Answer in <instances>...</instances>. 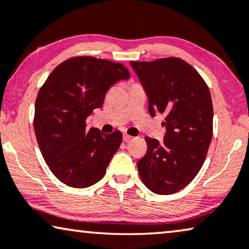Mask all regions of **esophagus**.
I'll return each instance as SVG.
<instances>
[{"mask_svg":"<svg viewBox=\"0 0 249 249\" xmlns=\"http://www.w3.org/2000/svg\"><path fill=\"white\" fill-rule=\"evenodd\" d=\"M131 139H132L131 135H128V134H124V135H123V141H124V142H128Z\"/></svg>","mask_w":249,"mask_h":249,"instance_id":"34e87169","label":"esophagus"}]
</instances>
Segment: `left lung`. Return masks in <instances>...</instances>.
<instances>
[{
    "label": "left lung",
    "instance_id": "1",
    "mask_svg": "<svg viewBox=\"0 0 249 249\" xmlns=\"http://www.w3.org/2000/svg\"><path fill=\"white\" fill-rule=\"evenodd\" d=\"M148 96L149 113L167 114L162 143L145 138L148 151L136 164L143 184L156 194L170 195L194 179L213 135L209 87L193 66L178 57L131 62Z\"/></svg>",
    "mask_w": 249,
    "mask_h": 249
}]
</instances>
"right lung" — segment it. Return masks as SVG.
<instances>
[{"label":"right lung","mask_w":249,"mask_h":249,"mask_svg":"<svg viewBox=\"0 0 249 249\" xmlns=\"http://www.w3.org/2000/svg\"><path fill=\"white\" fill-rule=\"evenodd\" d=\"M129 78L121 63L76 56L53 70L37 94L34 128L40 152L52 173L74 188L96 184L106 174L123 135L86 129V120L103 107L114 83Z\"/></svg>","instance_id":"add662e5"}]
</instances>
